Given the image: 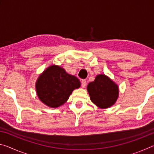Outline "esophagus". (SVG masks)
I'll return each instance as SVG.
<instances>
[{"label": "esophagus", "instance_id": "1", "mask_svg": "<svg viewBox=\"0 0 154 154\" xmlns=\"http://www.w3.org/2000/svg\"><path fill=\"white\" fill-rule=\"evenodd\" d=\"M81 83H82V88H85V86H86L87 82H86V81H85V79H82V82H81Z\"/></svg>", "mask_w": 154, "mask_h": 154}]
</instances>
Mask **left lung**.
Masks as SVG:
<instances>
[{"label": "left lung", "instance_id": "left-lung-1", "mask_svg": "<svg viewBox=\"0 0 154 154\" xmlns=\"http://www.w3.org/2000/svg\"><path fill=\"white\" fill-rule=\"evenodd\" d=\"M90 100L100 109L109 108L116 103L119 95L118 85L105 75H98L87 86Z\"/></svg>", "mask_w": 154, "mask_h": 154}]
</instances>
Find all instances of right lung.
Segmentation results:
<instances>
[{"mask_svg": "<svg viewBox=\"0 0 154 154\" xmlns=\"http://www.w3.org/2000/svg\"><path fill=\"white\" fill-rule=\"evenodd\" d=\"M80 85L77 77L68 74L63 68L51 65L38 77L36 91L41 102L56 108L66 103L72 91Z\"/></svg>", "mask_w": 154, "mask_h": 154, "instance_id": "1", "label": "right lung"}]
</instances>
